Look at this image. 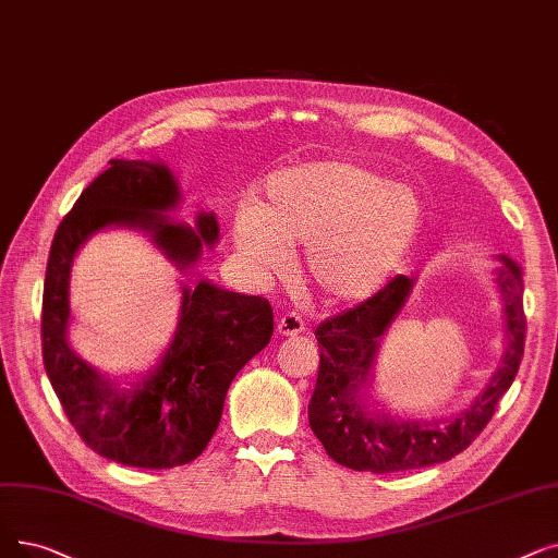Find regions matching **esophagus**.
<instances>
[{
    "label": "esophagus",
    "mask_w": 558,
    "mask_h": 558,
    "mask_svg": "<svg viewBox=\"0 0 558 558\" xmlns=\"http://www.w3.org/2000/svg\"><path fill=\"white\" fill-rule=\"evenodd\" d=\"M276 330H278V335H282V337H294V335H301V332L305 330V322L299 317V314L287 312L284 317H280Z\"/></svg>",
    "instance_id": "esophagus-1"
}]
</instances>
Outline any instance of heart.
<instances>
[{
  "label": "heart",
  "instance_id": "1",
  "mask_svg": "<svg viewBox=\"0 0 558 558\" xmlns=\"http://www.w3.org/2000/svg\"><path fill=\"white\" fill-rule=\"evenodd\" d=\"M417 193L349 159L282 168L264 201L234 211V244L251 266L282 276L305 246V276L328 303H360L392 278L422 230Z\"/></svg>",
  "mask_w": 558,
  "mask_h": 558
}]
</instances>
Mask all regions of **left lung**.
<instances>
[{"mask_svg": "<svg viewBox=\"0 0 558 558\" xmlns=\"http://www.w3.org/2000/svg\"><path fill=\"white\" fill-rule=\"evenodd\" d=\"M499 259L497 287L506 317L501 367L486 390L449 420H395L376 413L365 399L380 339L413 292V278L397 276L365 303L337 314L314 330L322 353L307 417L314 435L335 463L374 474L428 468L468 449L486 428L499 399L520 369L526 330L522 269L511 257L499 255Z\"/></svg>", "mask_w": 558, "mask_h": 558, "instance_id": "left-lung-1", "label": "left lung"}]
</instances>
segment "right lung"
Returning <instances> with one entry per match:
<instances>
[{"label":"right lung","instance_id":"add662e5","mask_svg":"<svg viewBox=\"0 0 558 558\" xmlns=\"http://www.w3.org/2000/svg\"><path fill=\"white\" fill-rule=\"evenodd\" d=\"M171 168L159 161L111 159L61 221L45 271L43 362L47 378L80 438L120 465L166 470L198 458L219 428L228 387L274 335V310L262 296L228 292L207 280L182 287L180 322L159 365L130 390L105 378L72 351L70 269L86 239L105 228L150 234L180 271L219 241L214 211L196 230L171 221L180 205Z\"/></svg>","mask_w":558,"mask_h":558}]
</instances>
